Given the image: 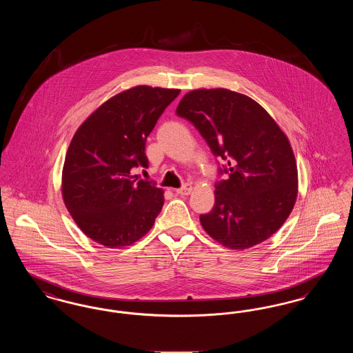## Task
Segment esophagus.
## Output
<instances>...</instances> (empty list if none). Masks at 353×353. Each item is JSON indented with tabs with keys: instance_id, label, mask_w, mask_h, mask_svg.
Segmentation results:
<instances>
[{
	"instance_id": "esophagus-1",
	"label": "esophagus",
	"mask_w": 353,
	"mask_h": 353,
	"mask_svg": "<svg viewBox=\"0 0 353 353\" xmlns=\"http://www.w3.org/2000/svg\"><path fill=\"white\" fill-rule=\"evenodd\" d=\"M176 192H177L179 194H181V196H188V194H190V192H192V185L186 183V184L183 185L181 188L176 189Z\"/></svg>"
}]
</instances>
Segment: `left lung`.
I'll return each instance as SVG.
<instances>
[{
    "mask_svg": "<svg viewBox=\"0 0 353 353\" xmlns=\"http://www.w3.org/2000/svg\"><path fill=\"white\" fill-rule=\"evenodd\" d=\"M176 114L189 120L225 161L214 206L200 216L205 232L229 249H249L274 234L298 194V169L288 139L263 107L226 88L193 90Z\"/></svg>",
    "mask_w": 353,
    "mask_h": 353,
    "instance_id": "left-lung-1",
    "label": "left lung"
}]
</instances>
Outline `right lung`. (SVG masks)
<instances>
[{"instance_id":"obj_1","label":"right lung","mask_w":353,"mask_h":353,"mask_svg":"<svg viewBox=\"0 0 353 353\" xmlns=\"http://www.w3.org/2000/svg\"><path fill=\"white\" fill-rule=\"evenodd\" d=\"M179 94L150 85L130 88L103 103L74 134L62 194L71 217L92 241L119 249L151 230L164 205L163 189L131 170L148 168L147 137Z\"/></svg>"}]
</instances>
